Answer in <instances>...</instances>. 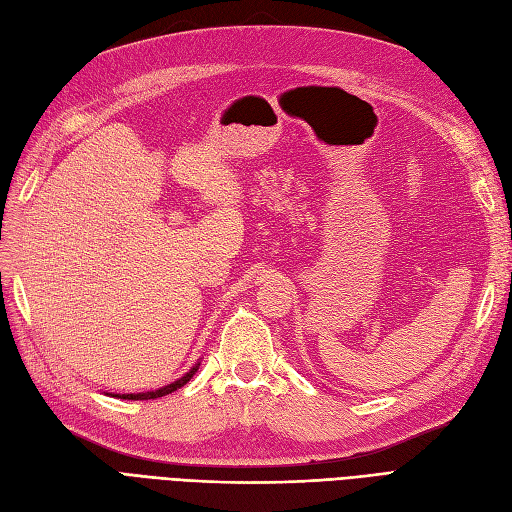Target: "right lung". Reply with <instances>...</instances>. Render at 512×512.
<instances>
[{
    "mask_svg": "<svg viewBox=\"0 0 512 512\" xmlns=\"http://www.w3.org/2000/svg\"><path fill=\"white\" fill-rule=\"evenodd\" d=\"M198 368H200V362H198V364H193V366L189 368V372H185V375H183L181 379H176V381H172V383H168V385H163V388L153 390V392H140V394H112V396H116V398H124V400H150V398L168 396V394H172V392H176V390H181L183 385H185L193 375H196Z\"/></svg>",
    "mask_w": 512,
    "mask_h": 512,
    "instance_id": "right-lung-1",
    "label": "right lung"
}]
</instances>
